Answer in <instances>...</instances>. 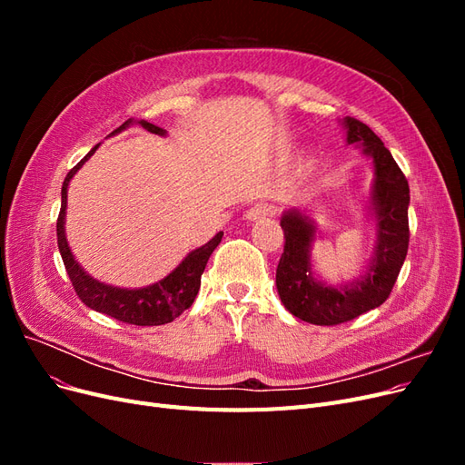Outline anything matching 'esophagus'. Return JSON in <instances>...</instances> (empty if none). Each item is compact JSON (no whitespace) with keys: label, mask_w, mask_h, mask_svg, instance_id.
I'll list each match as a JSON object with an SVG mask.
<instances>
[{"label":"esophagus","mask_w":465,"mask_h":465,"mask_svg":"<svg viewBox=\"0 0 465 465\" xmlns=\"http://www.w3.org/2000/svg\"><path fill=\"white\" fill-rule=\"evenodd\" d=\"M275 205H272V203H256L254 207H250L248 211H246V219L248 221H258V219H265V217H270V215H275Z\"/></svg>","instance_id":"34e87169"}]
</instances>
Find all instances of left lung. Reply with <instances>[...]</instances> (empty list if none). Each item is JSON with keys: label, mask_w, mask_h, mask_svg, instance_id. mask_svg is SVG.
Segmentation results:
<instances>
[{"label": "left lung", "mask_w": 465, "mask_h": 465, "mask_svg": "<svg viewBox=\"0 0 465 465\" xmlns=\"http://www.w3.org/2000/svg\"><path fill=\"white\" fill-rule=\"evenodd\" d=\"M343 125L347 143H361L374 163L372 207L378 241L367 273L349 287H326L312 277V223L297 211H287L281 219L285 246L275 273L277 292L292 316L316 326H337L382 304L396 285L410 246V184L405 174L367 124L347 116Z\"/></svg>", "instance_id": "1"}]
</instances>
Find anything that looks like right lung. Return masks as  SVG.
Returning <instances> with one entry per match:
<instances>
[{
  "instance_id": "1",
  "label": "right lung",
  "mask_w": 465,
  "mask_h": 465,
  "mask_svg": "<svg viewBox=\"0 0 465 465\" xmlns=\"http://www.w3.org/2000/svg\"><path fill=\"white\" fill-rule=\"evenodd\" d=\"M130 124L132 120L124 122L120 128L112 134L125 130ZM139 124H142L143 128L149 130L151 134H159V135L166 134L163 128H159V125H154L147 120H142ZM96 147L98 145H94L85 154V159H81L72 171L67 173L62 186V207H60L58 223H55V234H58V248L65 265V272L81 302L93 308V311L103 312L124 323H134V326H163V323H168L174 318H178L186 311V308L192 306L195 297H198V291L202 285V273L205 270L209 256L213 254V250L219 246L223 232H217L202 248H195L193 252H190L176 270L173 273H168L164 279H161L159 283L143 287V289H118L112 285L98 283V281H94L91 275L83 272L79 263L75 262L72 250L67 246L65 231H64L69 180L74 178V174L96 151Z\"/></svg>"
}]
</instances>
